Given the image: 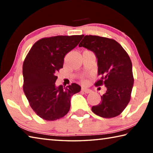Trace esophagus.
<instances>
[{"mask_svg":"<svg viewBox=\"0 0 153 153\" xmlns=\"http://www.w3.org/2000/svg\"><path fill=\"white\" fill-rule=\"evenodd\" d=\"M82 91L84 92L87 93V94H88V93L91 92V90H90V89L86 88H82Z\"/></svg>","mask_w":153,"mask_h":153,"instance_id":"esophagus-1","label":"esophagus"}]
</instances>
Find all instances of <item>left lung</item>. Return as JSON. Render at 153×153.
Instances as JSON below:
<instances>
[{"label":"left lung","instance_id":"left-lung-1","mask_svg":"<svg viewBox=\"0 0 153 153\" xmlns=\"http://www.w3.org/2000/svg\"><path fill=\"white\" fill-rule=\"evenodd\" d=\"M79 46L94 53L98 75L101 76L95 85L107 88L101 102L92 107V112L105 118L120 115L130 100L134 85L132 64L128 53L115 40L98 36H85Z\"/></svg>","mask_w":153,"mask_h":153}]
</instances>
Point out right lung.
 Wrapping results in <instances>:
<instances>
[{
    "label": "right lung",
    "instance_id": "right-lung-1",
    "mask_svg": "<svg viewBox=\"0 0 153 153\" xmlns=\"http://www.w3.org/2000/svg\"><path fill=\"white\" fill-rule=\"evenodd\" d=\"M84 35L42 38L31 48L23 65L24 92L34 112L46 121L64 117L70 109L71 98L81 90L77 84L55 85L56 73L64 58L76 48Z\"/></svg>",
    "mask_w": 153,
    "mask_h": 153
}]
</instances>
